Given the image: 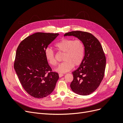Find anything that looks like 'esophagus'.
Here are the masks:
<instances>
[{
	"instance_id": "34e87169",
	"label": "esophagus",
	"mask_w": 123,
	"mask_h": 123,
	"mask_svg": "<svg viewBox=\"0 0 123 123\" xmlns=\"http://www.w3.org/2000/svg\"><path fill=\"white\" fill-rule=\"evenodd\" d=\"M63 76H64V74H61V73L59 74V77H62Z\"/></svg>"
}]
</instances>
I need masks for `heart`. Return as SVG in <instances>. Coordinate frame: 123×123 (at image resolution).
Returning <instances> with one entry per match:
<instances>
[{"mask_svg": "<svg viewBox=\"0 0 123 123\" xmlns=\"http://www.w3.org/2000/svg\"><path fill=\"white\" fill-rule=\"evenodd\" d=\"M55 47L58 51L64 52L63 60L64 62L59 64L55 71L65 73L71 70L73 67L80 66L82 62L85 53V47L80 40L72 38H62L55 44ZM44 56L48 62L52 66L57 64L53 49L48 47L44 50Z\"/></svg>", "mask_w": 123, "mask_h": 123, "instance_id": "heart-1", "label": "heart"}]
</instances>
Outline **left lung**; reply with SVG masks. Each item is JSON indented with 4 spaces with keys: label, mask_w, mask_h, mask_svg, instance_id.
I'll use <instances>...</instances> for the list:
<instances>
[{
    "label": "left lung",
    "mask_w": 123,
    "mask_h": 123,
    "mask_svg": "<svg viewBox=\"0 0 123 123\" xmlns=\"http://www.w3.org/2000/svg\"><path fill=\"white\" fill-rule=\"evenodd\" d=\"M73 36L83 42L85 55L81 64L72 72V90L80 95L93 92L103 79L106 68V57L98 40L90 33L80 31L67 33L64 36Z\"/></svg>",
    "instance_id": "8db88e82"
}]
</instances>
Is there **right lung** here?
I'll return each mask as SVG.
<instances>
[{
	"label": "right lung",
	"mask_w": 123,
	"mask_h": 123,
	"mask_svg": "<svg viewBox=\"0 0 123 123\" xmlns=\"http://www.w3.org/2000/svg\"><path fill=\"white\" fill-rule=\"evenodd\" d=\"M58 33H35L20 43L14 68L25 91L33 97L43 98L54 90L59 79L52 72L44 56V50Z\"/></svg>",
	"instance_id": "right-lung-1"
}]
</instances>
